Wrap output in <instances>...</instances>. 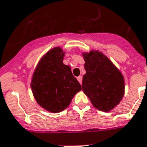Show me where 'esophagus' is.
Wrapping results in <instances>:
<instances>
[{
	"label": "esophagus",
	"mask_w": 147,
	"mask_h": 147,
	"mask_svg": "<svg viewBox=\"0 0 147 147\" xmlns=\"http://www.w3.org/2000/svg\"><path fill=\"white\" fill-rule=\"evenodd\" d=\"M77 79H78V81L79 82L80 84H82V77L81 76H79V77H77Z\"/></svg>",
	"instance_id": "1"
}]
</instances>
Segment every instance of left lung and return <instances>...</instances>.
Instances as JSON below:
<instances>
[{
	"mask_svg": "<svg viewBox=\"0 0 147 147\" xmlns=\"http://www.w3.org/2000/svg\"><path fill=\"white\" fill-rule=\"evenodd\" d=\"M86 74L82 78V90L96 109L110 111L124 96L122 74L104 54L96 51L83 54Z\"/></svg>",
	"mask_w": 147,
	"mask_h": 147,
	"instance_id": "obj_1",
	"label": "left lung"
}]
</instances>
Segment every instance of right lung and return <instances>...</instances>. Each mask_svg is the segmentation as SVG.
Returning a JSON list of instances; mask_svg holds the SVG:
<instances>
[{
	"label": "right lung",
	"mask_w": 147,
	"mask_h": 147,
	"mask_svg": "<svg viewBox=\"0 0 147 147\" xmlns=\"http://www.w3.org/2000/svg\"><path fill=\"white\" fill-rule=\"evenodd\" d=\"M65 52L60 47L49 51L40 60L32 76L31 88L36 100L50 112L57 113L68 107L82 86L64 65Z\"/></svg>",
	"instance_id": "add662e5"
}]
</instances>
